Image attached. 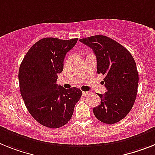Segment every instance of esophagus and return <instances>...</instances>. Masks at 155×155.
<instances>
[{
  "mask_svg": "<svg viewBox=\"0 0 155 155\" xmlns=\"http://www.w3.org/2000/svg\"><path fill=\"white\" fill-rule=\"evenodd\" d=\"M90 94H91V92H88V91H84V92H83V95H84V96H87V95H89Z\"/></svg>",
  "mask_w": 155,
  "mask_h": 155,
  "instance_id": "esophagus-1",
  "label": "esophagus"
}]
</instances>
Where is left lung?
<instances>
[{"label": "left lung", "instance_id": "8db88e82", "mask_svg": "<svg viewBox=\"0 0 155 155\" xmlns=\"http://www.w3.org/2000/svg\"><path fill=\"white\" fill-rule=\"evenodd\" d=\"M97 58V74L105 75L103 84L107 91L98 94L101 104L93 109L100 121L113 124L128 115L137 94L139 74L132 54L110 38L94 35L81 38Z\"/></svg>", "mask_w": 155, "mask_h": 155}]
</instances>
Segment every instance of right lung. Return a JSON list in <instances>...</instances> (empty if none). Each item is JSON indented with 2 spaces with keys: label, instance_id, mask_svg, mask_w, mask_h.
<instances>
[{
  "label": "right lung",
  "instance_id": "add662e5",
  "mask_svg": "<svg viewBox=\"0 0 155 155\" xmlns=\"http://www.w3.org/2000/svg\"><path fill=\"white\" fill-rule=\"evenodd\" d=\"M77 40L44 38L31 46L19 67V89L26 107L47 128H58L67 124L82 95L79 88L65 89L57 84L66 53Z\"/></svg>",
  "mask_w": 155,
  "mask_h": 155
}]
</instances>
